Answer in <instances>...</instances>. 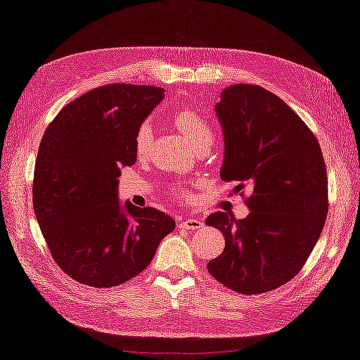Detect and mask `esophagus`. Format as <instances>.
Returning a JSON list of instances; mask_svg holds the SVG:
<instances>
[{"mask_svg": "<svg viewBox=\"0 0 360 360\" xmlns=\"http://www.w3.org/2000/svg\"><path fill=\"white\" fill-rule=\"evenodd\" d=\"M181 228H186V229H191V231H195V229H200L202 228V221L198 218H184L179 221Z\"/></svg>", "mask_w": 360, "mask_h": 360, "instance_id": "obj_1", "label": "esophagus"}]
</instances>
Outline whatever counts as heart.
<instances>
[{
  "label": "heart",
  "instance_id": "heart-1",
  "mask_svg": "<svg viewBox=\"0 0 360 360\" xmlns=\"http://www.w3.org/2000/svg\"><path fill=\"white\" fill-rule=\"evenodd\" d=\"M173 124L179 129V132L187 139V142H189L194 148L207 142L212 143L213 141V132L210 126H208V122L194 110H181L178 112H174ZM152 137L153 131L148 124H142L139 127V131L136 134V142H134V146H136V153L139 157L147 155L150 143H152ZM194 186H197V182H184V184H179L176 187V191H178L179 194H186V192Z\"/></svg>",
  "mask_w": 360,
  "mask_h": 360
}]
</instances>
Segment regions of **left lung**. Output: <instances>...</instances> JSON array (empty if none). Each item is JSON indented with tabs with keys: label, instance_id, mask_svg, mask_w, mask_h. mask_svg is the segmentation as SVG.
Segmentation results:
<instances>
[{
	"label": "left lung",
	"instance_id": "obj_1",
	"mask_svg": "<svg viewBox=\"0 0 360 360\" xmlns=\"http://www.w3.org/2000/svg\"><path fill=\"white\" fill-rule=\"evenodd\" d=\"M214 111L224 136L223 181L250 191L244 219L214 212L208 226L223 233V254L208 271L240 294H262L300 271L323 229L328 179L319 141L275 94L260 85L224 89Z\"/></svg>",
	"mask_w": 360,
	"mask_h": 360
}]
</instances>
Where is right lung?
<instances>
[{
  "label": "right lung",
  "mask_w": 360,
  "mask_h": 360,
  "mask_svg": "<svg viewBox=\"0 0 360 360\" xmlns=\"http://www.w3.org/2000/svg\"><path fill=\"white\" fill-rule=\"evenodd\" d=\"M152 85L111 84L79 96L46 127L34 173V212L53 259L87 286L137 276L176 223L153 207L121 205L117 178L136 163V134L163 100Z\"/></svg>",
  "instance_id": "add662e5"
}]
</instances>
